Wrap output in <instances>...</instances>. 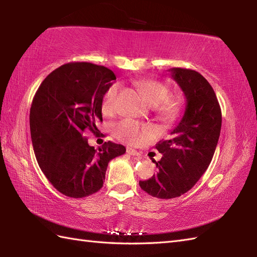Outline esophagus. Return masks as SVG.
<instances>
[{"mask_svg":"<svg viewBox=\"0 0 257 257\" xmlns=\"http://www.w3.org/2000/svg\"><path fill=\"white\" fill-rule=\"evenodd\" d=\"M127 154L130 156H141L140 152H138L137 150H135L134 148H127Z\"/></svg>","mask_w":257,"mask_h":257,"instance_id":"obj_1","label":"esophagus"}]
</instances>
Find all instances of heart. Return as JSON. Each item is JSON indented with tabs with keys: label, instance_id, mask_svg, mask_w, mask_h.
Returning <instances> with one entry per match:
<instances>
[{
	"label": "heart",
	"instance_id": "heart-1",
	"mask_svg": "<svg viewBox=\"0 0 257 257\" xmlns=\"http://www.w3.org/2000/svg\"><path fill=\"white\" fill-rule=\"evenodd\" d=\"M137 86L145 92L147 99L152 106H159V113L163 118L170 119L177 113L176 103L168 100L170 90L168 86L156 79H143L137 81ZM119 85L112 84L106 89L101 99L102 112L111 113L116 110ZM114 135L120 140L130 145H140L155 135V129L149 124L140 123L133 119H123L113 128Z\"/></svg>",
	"mask_w": 257,
	"mask_h": 257
}]
</instances>
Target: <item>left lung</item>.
I'll list each match as a JSON object with an SVG mask.
<instances>
[{"mask_svg":"<svg viewBox=\"0 0 257 257\" xmlns=\"http://www.w3.org/2000/svg\"><path fill=\"white\" fill-rule=\"evenodd\" d=\"M185 96V110L170 138L156 145L162 155L155 163L158 172L139 181L140 188L159 199L184 194L199 181L214 155L219 141L222 112L212 86L192 69H169Z\"/></svg>","mask_w":257,"mask_h":257,"instance_id":"8db88e82","label":"left lung"}]
</instances>
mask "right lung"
Masks as SVG:
<instances>
[{"mask_svg": "<svg viewBox=\"0 0 257 257\" xmlns=\"http://www.w3.org/2000/svg\"><path fill=\"white\" fill-rule=\"evenodd\" d=\"M116 80L112 70L91 63H68L47 76L33 98L30 128L41 170L53 187L70 198L102 188L108 163L123 155L122 145H88L87 130L98 134L101 99Z\"/></svg>", "mask_w": 257, "mask_h": 257, "instance_id": "1", "label": "right lung"}]
</instances>
